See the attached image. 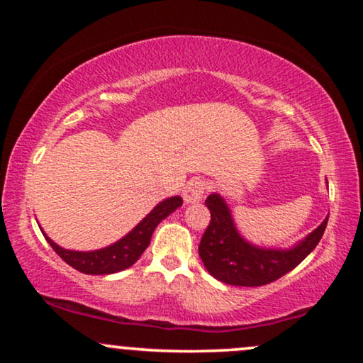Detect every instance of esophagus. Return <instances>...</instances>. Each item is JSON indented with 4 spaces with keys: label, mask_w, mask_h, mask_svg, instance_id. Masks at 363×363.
I'll use <instances>...</instances> for the list:
<instances>
[{
    "label": "esophagus",
    "mask_w": 363,
    "mask_h": 363,
    "mask_svg": "<svg viewBox=\"0 0 363 363\" xmlns=\"http://www.w3.org/2000/svg\"><path fill=\"white\" fill-rule=\"evenodd\" d=\"M206 188V183L200 178H191L183 188V200H185V203H198L203 198Z\"/></svg>",
    "instance_id": "obj_1"
}]
</instances>
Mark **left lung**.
<instances>
[{
    "label": "left lung",
    "mask_w": 363,
    "mask_h": 363,
    "mask_svg": "<svg viewBox=\"0 0 363 363\" xmlns=\"http://www.w3.org/2000/svg\"><path fill=\"white\" fill-rule=\"evenodd\" d=\"M205 205L211 220L198 252L208 272L231 286H264L287 274L319 245L329 220L327 216L320 226L291 250H264L242 240L233 223L230 208L218 193L208 196Z\"/></svg>",
    "instance_id": "8db88e82"
}]
</instances>
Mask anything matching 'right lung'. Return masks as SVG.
I'll return each instance as SVG.
<instances>
[{"instance_id":"obj_1","label":"right lung","mask_w":363,"mask_h":363,"mask_svg":"<svg viewBox=\"0 0 363 363\" xmlns=\"http://www.w3.org/2000/svg\"><path fill=\"white\" fill-rule=\"evenodd\" d=\"M182 205L183 200L180 196L167 198V200L158 203L127 236L97 251L82 252L64 250V247L57 246L52 240H49L44 233L43 235L52 250L61 256V259L66 261L74 269L81 271L84 274H113V272L123 271L132 264H135L138 257L143 255V251L150 245L152 235L158 226V223L165 220L168 215H172Z\"/></svg>"}]
</instances>
